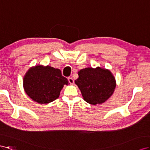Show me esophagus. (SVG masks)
Returning a JSON list of instances; mask_svg holds the SVG:
<instances>
[{"label":"esophagus","instance_id":"34e87169","mask_svg":"<svg viewBox=\"0 0 150 150\" xmlns=\"http://www.w3.org/2000/svg\"><path fill=\"white\" fill-rule=\"evenodd\" d=\"M68 82H69L71 84H73L74 83V80L71 77H68Z\"/></svg>","mask_w":150,"mask_h":150}]
</instances>
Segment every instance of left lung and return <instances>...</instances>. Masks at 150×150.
Instances as JSON below:
<instances>
[{"mask_svg": "<svg viewBox=\"0 0 150 150\" xmlns=\"http://www.w3.org/2000/svg\"><path fill=\"white\" fill-rule=\"evenodd\" d=\"M75 80L83 99L92 105L102 104L112 96L115 87V80L111 72L97 67L85 68L79 71Z\"/></svg>", "mask_w": 150, "mask_h": 150, "instance_id": "1", "label": "left lung"}]
</instances>
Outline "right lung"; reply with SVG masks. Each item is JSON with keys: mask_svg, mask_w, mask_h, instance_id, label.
<instances>
[{"mask_svg": "<svg viewBox=\"0 0 150 150\" xmlns=\"http://www.w3.org/2000/svg\"><path fill=\"white\" fill-rule=\"evenodd\" d=\"M68 83L60 70L50 66L30 68L23 81L25 92L40 104H48L58 99L63 85Z\"/></svg>", "mask_w": 150, "mask_h": 150, "instance_id": "right-lung-1", "label": "right lung"}]
</instances>
